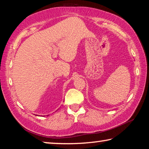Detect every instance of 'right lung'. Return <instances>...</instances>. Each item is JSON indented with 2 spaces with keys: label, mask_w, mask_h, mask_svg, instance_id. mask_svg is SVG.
Returning a JSON list of instances; mask_svg holds the SVG:
<instances>
[{
  "label": "right lung",
  "mask_w": 149,
  "mask_h": 149,
  "mask_svg": "<svg viewBox=\"0 0 149 149\" xmlns=\"http://www.w3.org/2000/svg\"><path fill=\"white\" fill-rule=\"evenodd\" d=\"M48 116H49V115H48Z\"/></svg>",
  "instance_id": "obj_1"
}]
</instances>
